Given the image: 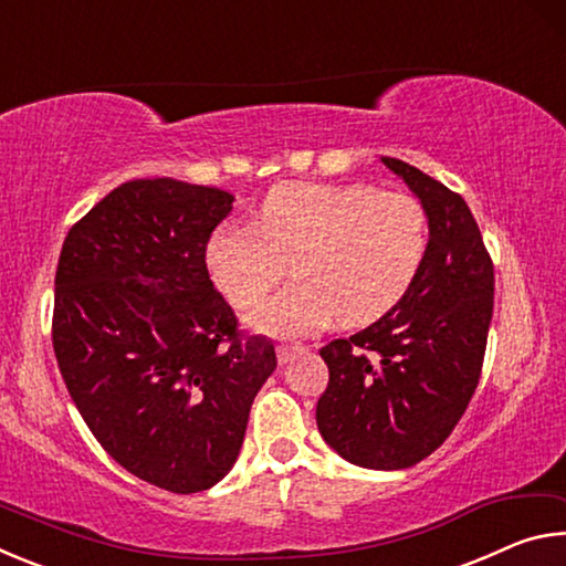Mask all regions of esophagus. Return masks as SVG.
Here are the masks:
<instances>
[{
	"mask_svg": "<svg viewBox=\"0 0 566 566\" xmlns=\"http://www.w3.org/2000/svg\"><path fill=\"white\" fill-rule=\"evenodd\" d=\"M304 352V347H296V344H280V347H276V359H280V364H290L296 354H302Z\"/></svg>",
	"mask_w": 566,
	"mask_h": 566,
	"instance_id": "obj_1",
	"label": "esophagus"
}]
</instances>
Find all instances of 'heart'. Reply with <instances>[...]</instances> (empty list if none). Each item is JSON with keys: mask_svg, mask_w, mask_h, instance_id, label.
I'll list each match as a JSON object with an SVG mask.
<instances>
[{"mask_svg": "<svg viewBox=\"0 0 566 566\" xmlns=\"http://www.w3.org/2000/svg\"><path fill=\"white\" fill-rule=\"evenodd\" d=\"M427 247V212L415 197L371 185L290 181L264 197L256 224L214 229L207 266L229 300L249 306L294 262L296 282L262 304L249 327L300 339L337 317L347 327L385 317L415 284Z\"/></svg>", "mask_w": 566, "mask_h": 566, "instance_id": "1", "label": "heart"}]
</instances>
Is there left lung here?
Segmentation results:
<instances>
[{
    "label": "left lung",
    "instance_id": "obj_1",
    "mask_svg": "<svg viewBox=\"0 0 566 566\" xmlns=\"http://www.w3.org/2000/svg\"><path fill=\"white\" fill-rule=\"evenodd\" d=\"M427 212L424 264L395 310L319 354L329 385L317 427L364 469H407L452 434L482 375L494 266L467 202L401 159L381 157Z\"/></svg>",
    "mask_w": 566,
    "mask_h": 566
}]
</instances>
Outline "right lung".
<instances>
[{
    "label": "right lung",
    "instance_id": "right-lung-1",
    "mask_svg": "<svg viewBox=\"0 0 566 566\" xmlns=\"http://www.w3.org/2000/svg\"><path fill=\"white\" fill-rule=\"evenodd\" d=\"M232 202L171 177L124 181L70 229L56 264L52 342L72 401L114 462L175 494L234 467L276 367L207 272Z\"/></svg>",
    "mask_w": 566,
    "mask_h": 566
}]
</instances>
